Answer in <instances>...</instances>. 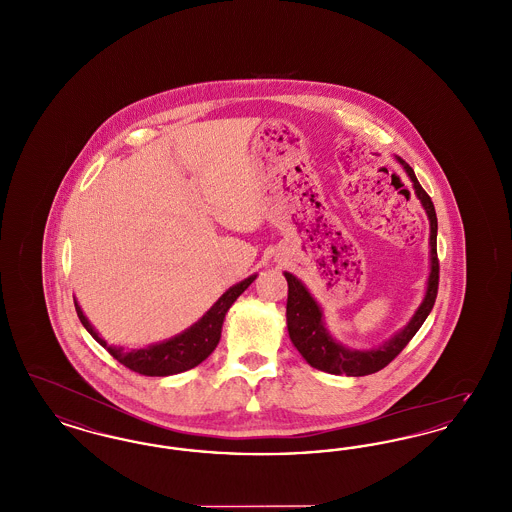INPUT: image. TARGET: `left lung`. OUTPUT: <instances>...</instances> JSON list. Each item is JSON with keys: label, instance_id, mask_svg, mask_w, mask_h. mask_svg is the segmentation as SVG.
<instances>
[{"label": "left lung", "instance_id": "8db88e82", "mask_svg": "<svg viewBox=\"0 0 512 512\" xmlns=\"http://www.w3.org/2000/svg\"><path fill=\"white\" fill-rule=\"evenodd\" d=\"M399 163L405 167L407 174L413 180L414 192L422 201L428 219H430V257H432V270L428 278V290L422 305L414 313L413 320L388 343H384L378 349L370 351H351L334 340L322 322V311L317 301L307 292V288L286 272L288 280V305H286V318H288V332L292 338L293 345L303 355V359L318 370L330 372V374H345V376H366L382 370L384 366L390 365L391 361L407 347V343L413 340L414 334L420 330L426 317L430 315L436 297H438L439 286V259H438V217L434 203L430 195L424 192L420 182L416 180L414 171L403 161Z\"/></svg>", "mask_w": 512, "mask_h": 512}]
</instances>
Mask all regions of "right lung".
Wrapping results in <instances>:
<instances>
[{"instance_id": "add662e5", "label": "right lung", "mask_w": 512, "mask_h": 512, "mask_svg": "<svg viewBox=\"0 0 512 512\" xmlns=\"http://www.w3.org/2000/svg\"><path fill=\"white\" fill-rule=\"evenodd\" d=\"M255 280V276L245 278L244 282L232 286L228 292L220 297L219 301L207 311V315L195 322L190 330L176 336L169 341L151 345L146 349H130L122 351L119 347H111L101 340L98 332L92 328L88 318L84 317L82 309L74 301L76 315L84 328L92 334V338L103 345L121 365L130 368L132 372H138L142 376H171L184 370H190L205 361L217 347L220 340V330L226 311L232 307V303L247 290V286Z\"/></svg>"}]
</instances>
